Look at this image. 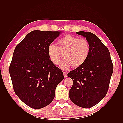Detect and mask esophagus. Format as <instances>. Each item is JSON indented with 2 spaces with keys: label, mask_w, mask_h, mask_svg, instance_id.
<instances>
[{
  "label": "esophagus",
  "mask_w": 123,
  "mask_h": 123,
  "mask_svg": "<svg viewBox=\"0 0 123 123\" xmlns=\"http://www.w3.org/2000/svg\"><path fill=\"white\" fill-rule=\"evenodd\" d=\"M63 74H64V76L65 77H67V73L66 72H63Z\"/></svg>",
  "instance_id": "obj_1"
}]
</instances>
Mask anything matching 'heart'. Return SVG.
<instances>
[{
  "label": "heart",
  "mask_w": 123,
  "mask_h": 123,
  "mask_svg": "<svg viewBox=\"0 0 123 123\" xmlns=\"http://www.w3.org/2000/svg\"><path fill=\"white\" fill-rule=\"evenodd\" d=\"M57 43L58 47L53 43L49 44L47 52L51 61L55 65L59 64L64 53L65 59L59 64L64 70H68L72 66L73 68L80 67L90 55V44L85 39L67 34L59 39Z\"/></svg>",
  "instance_id": "heart-1"
}]
</instances>
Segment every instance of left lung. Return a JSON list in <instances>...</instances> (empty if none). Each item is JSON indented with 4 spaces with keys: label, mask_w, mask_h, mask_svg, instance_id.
Instances as JSON below:
<instances>
[{
    "label": "left lung",
    "mask_w": 123,
    "mask_h": 123,
    "mask_svg": "<svg viewBox=\"0 0 123 123\" xmlns=\"http://www.w3.org/2000/svg\"><path fill=\"white\" fill-rule=\"evenodd\" d=\"M76 34L86 38L90 52L82 66L68 73V76L73 80L69 96L77 106L89 108L106 95L113 66L108 49L97 36L90 32L80 31Z\"/></svg>",
    "instance_id": "left-lung-1"
}]
</instances>
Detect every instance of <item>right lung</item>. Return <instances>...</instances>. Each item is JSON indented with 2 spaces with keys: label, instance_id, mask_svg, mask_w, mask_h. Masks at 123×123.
<instances>
[{
  "label": "right lung",
  "instance_id": "obj_1",
  "mask_svg": "<svg viewBox=\"0 0 123 123\" xmlns=\"http://www.w3.org/2000/svg\"><path fill=\"white\" fill-rule=\"evenodd\" d=\"M62 32L34 30L14 50L9 68L14 90L26 105L40 109L50 104L64 79L62 71L51 61L47 48Z\"/></svg>",
  "mask_w": 123,
  "mask_h": 123
}]
</instances>
